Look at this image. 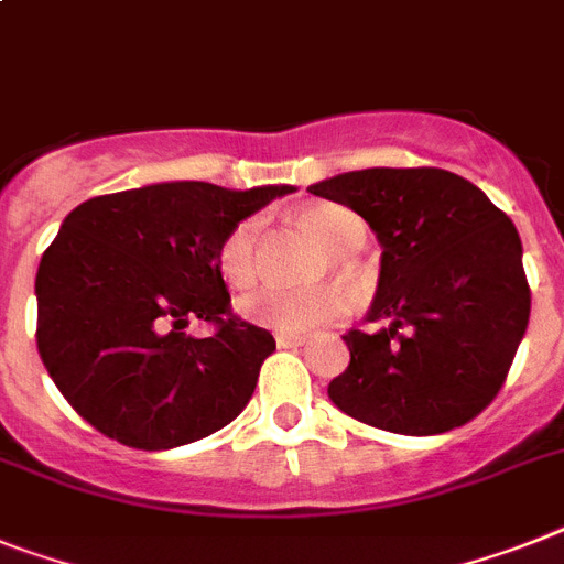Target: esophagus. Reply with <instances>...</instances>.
Returning <instances> with one entry per match:
<instances>
[{
  "label": "esophagus",
  "instance_id": "esophagus-1",
  "mask_svg": "<svg viewBox=\"0 0 564 564\" xmlns=\"http://www.w3.org/2000/svg\"><path fill=\"white\" fill-rule=\"evenodd\" d=\"M305 334H285V332H279L276 334V346L279 348H291V346H302L305 343Z\"/></svg>",
  "mask_w": 564,
  "mask_h": 564
}]
</instances>
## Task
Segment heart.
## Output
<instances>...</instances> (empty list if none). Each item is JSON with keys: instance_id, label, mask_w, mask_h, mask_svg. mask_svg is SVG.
Instances as JSON below:
<instances>
[{"instance_id": "1", "label": "heart", "mask_w": 564, "mask_h": 564, "mask_svg": "<svg viewBox=\"0 0 564 564\" xmlns=\"http://www.w3.org/2000/svg\"><path fill=\"white\" fill-rule=\"evenodd\" d=\"M302 225L332 250L334 271H348L346 256L357 253L366 241V225L360 216L339 204H316L302 213ZM259 230L262 221L256 216L241 218L225 239L218 241L216 264L218 273L230 288H250L259 273ZM241 316L253 325L271 328V332L305 334L319 325H332L343 319L348 311L346 293L337 288H262V291L248 293L239 302Z\"/></svg>"}]
</instances>
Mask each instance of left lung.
Segmentation results:
<instances>
[{"instance_id":"left-lung-1","label":"left lung","mask_w":564,"mask_h":564,"mask_svg":"<svg viewBox=\"0 0 564 564\" xmlns=\"http://www.w3.org/2000/svg\"><path fill=\"white\" fill-rule=\"evenodd\" d=\"M308 193L369 221L383 256L369 319L328 398L398 435H441L490 406L528 332L530 288L513 221L467 178L435 166L346 172Z\"/></svg>"}]
</instances>
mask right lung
Listing matches in <instances>:
<instances>
[{
  "label": "right lung",
  "mask_w": 564,
  "mask_h": 564,
  "mask_svg": "<svg viewBox=\"0 0 564 564\" xmlns=\"http://www.w3.org/2000/svg\"><path fill=\"white\" fill-rule=\"evenodd\" d=\"M288 193L175 181L97 195L65 216L36 271V348L83 421L155 453L207 438L248 406L276 339L232 314L216 250ZM193 315L217 334L184 335Z\"/></svg>",
  "instance_id": "right-lung-1"
}]
</instances>
